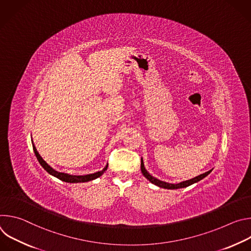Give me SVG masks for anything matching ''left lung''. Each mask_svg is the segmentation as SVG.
Segmentation results:
<instances>
[{
	"label": "left lung",
	"instance_id": "1",
	"mask_svg": "<svg viewBox=\"0 0 251 251\" xmlns=\"http://www.w3.org/2000/svg\"><path fill=\"white\" fill-rule=\"evenodd\" d=\"M212 171L209 170L198 176H195L193 178H191V180H188V181H184V182H181L178 184H171V183H167V182H164V181H161L159 180V178L153 176L152 175L149 174V172L146 170L145 166H144V162H143V158H141V172L143 174V176H144L147 180H149L152 184L160 187V188H163V189H168V190H176V189H182V188H186V187H189L193 184H196L198 182H200L201 180H202L203 177H205L206 176H208V174H210V172Z\"/></svg>",
	"mask_w": 251,
	"mask_h": 251
}]
</instances>
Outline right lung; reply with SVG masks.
Wrapping results in <instances>:
<instances>
[{
  "instance_id": "obj_1",
  "label": "right lung",
  "mask_w": 251,
  "mask_h": 251,
  "mask_svg": "<svg viewBox=\"0 0 251 251\" xmlns=\"http://www.w3.org/2000/svg\"><path fill=\"white\" fill-rule=\"evenodd\" d=\"M31 144H32V148H33V152H34V155L35 157H37V159L39 160V163L42 165V167L51 176L57 177L58 180L60 181H63V182H66V183H73V184H76V183H86V182H90V181H93L95 180V178L99 177L100 176L103 175V173L107 170V167H108V164H106V166L103 168V170L101 171H98L96 173H93V174H88V175H83V176H76V175H70V174H67V173H62V172H58L56 170H54L53 168H51L42 157L41 155L39 154L37 148H35L34 144H33V141L31 139Z\"/></svg>"
}]
</instances>
